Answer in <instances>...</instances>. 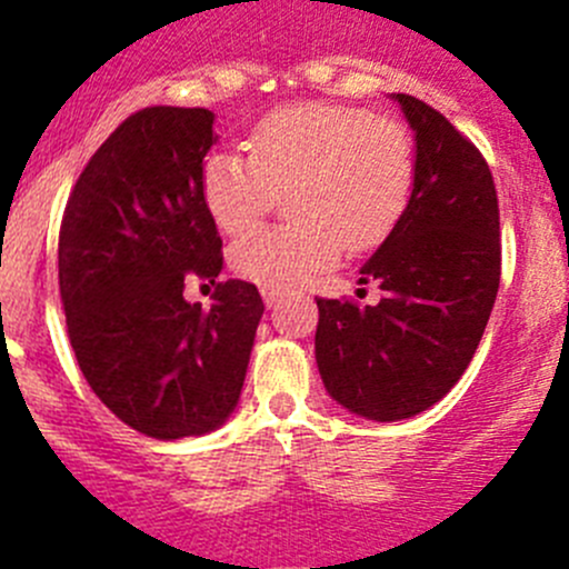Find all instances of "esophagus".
Listing matches in <instances>:
<instances>
[{
    "label": "esophagus",
    "instance_id": "34e87169",
    "mask_svg": "<svg viewBox=\"0 0 569 569\" xmlns=\"http://www.w3.org/2000/svg\"><path fill=\"white\" fill-rule=\"evenodd\" d=\"M261 297H263V302H267V308H274L280 300H283V291H280V289H261Z\"/></svg>",
    "mask_w": 569,
    "mask_h": 569
}]
</instances>
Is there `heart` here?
<instances>
[{
	"label": "heart",
	"instance_id": "b5f03b06",
	"mask_svg": "<svg viewBox=\"0 0 569 569\" xmlns=\"http://www.w3.org/2000/svg\"><path fill=\"white\" fill-rule=\"evenodd\" d=\"M248 157L206 159L200 198L228 237L256 226L286 192L295 222L258 228L231 244L233 272L263 289H291L349 250H371L410 203L416 153L393 120L341 104H300L263 118L250 131Z\"/></svg>",
	"mask_w": 569,
	"mask_h": 569
}]
</instances>
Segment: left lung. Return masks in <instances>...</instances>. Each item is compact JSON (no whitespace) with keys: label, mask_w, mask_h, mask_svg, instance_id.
Wrapping results in <instances>:
<instances>
[{"label":"left lung","mask_w":569,"mask_h":569,"mask_svg":"<svg viewBox=\"0 0 569 569\" xmlns=\"http://www.w3.org/2000/svg\"><path fill=\"white\" fill-rule=\"evenodd\" d=\"M416 142L410 203L360 267L377 306L317 300V366L327 393L369 421H401L443 399L468 369L501 280L490 168L449 120L391 93ZM363 291V289H358Z\"/></svg>","instance_id":"left-lung-1"}]
</instances>
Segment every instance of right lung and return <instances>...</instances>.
<instances>
[{
    "label": "right lung",
    "instance_id": "right-lung-1",
    "mask_svg": "<svg viewBox=\"0 0 569 569\" xmlns=\"http://www.w3.org/2000/svg\"><path fill=\"white\" fill-rule=\"evenodd\" d=\"M211 109L148 107L126 118L79 176L60 228V295L79 369L137 432L200 438L233 416L263 302L217 283L209 311L183 280L214 283L222 239L200 198L217 146Z\"/></svg>",
    "mask_w": 569,
    "mask_h": 569
}]
</instances>
